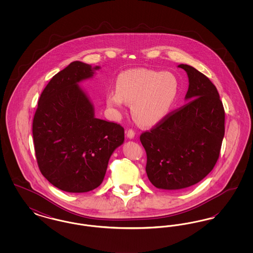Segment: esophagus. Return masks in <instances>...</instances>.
I'll return each instance as SVG.
<instances>
[{
    "mask_svg": "<svg viewBox=\"0 0 253 253\" xmlns=\"http://www.w3.org/2000/svg\"><path fill=\"white\" fill-rule=\"evenodd\" d=\"M134 134H135V132H134V131H133L132 129H129V130L127 131V136H128L129 138H133V137H134Z\"/></svg>",
    "mask_w": 253,
    "mask_h": 253,
    "instance_id": "34e87169",
    "label": "esophagus"
}]
</instances>
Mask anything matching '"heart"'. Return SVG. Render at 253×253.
Masks as SVG:
<instances>
[{"label":"heart","instance_id":"1","mask_svg":"<svg viewBox=\"0 0 253 253\" xmlns=\"http://www.w3.org/2000/svg\"><path fill=\"white\" fill-rule=\"evenodd\" d=\"M116 88L107 93L109 106L120 110L125 106V101L130 102L135 121L152 126L162 121L173 107L180 83L173 73L138 68L120 74Z\"/></svg>","mask_w":253,"mask_h":253}]
</instances>
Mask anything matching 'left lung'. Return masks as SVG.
<instances>
[{
  "label": "left lung",
  "mask_w": 253,
  "mask_h": 253,
  "mask_svg": "<svg viewBox=\"0 0 253 253\" xmlns=\"http://www.w3.org/2000/svg\"><path fill=\"white\" fill-rule=\"evenodd\" d=\"M178 67L189 77V102L139 137L148 178L164 190L185 189L206 177L216 164L225 134V110L216 87L193 66Z\"/></svg>",
  "instance_id": "obj_1"
}]
</instances>
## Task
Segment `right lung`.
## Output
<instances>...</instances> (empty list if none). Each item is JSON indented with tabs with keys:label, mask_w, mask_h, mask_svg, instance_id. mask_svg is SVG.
I'll list each match as a JSON object with an SVG mask.
<instances>
[{
	"label": "right lung",
	"mask_w": 253,
	"mask_h": 253,
	"mask_svg": "<svg viewBox=\"0 0 253 253\" xmlns=\"http://www.w3.org/2000/svg\"><path fill=\"white\" fill-rule=\"evenodd\" d=\"M93 74L91 65L82 61H73L56 74L40 96L33 119L39 169L53 186L67 193L97 188L111 155L124 141V128L96 119L78 84Z\"/></svg>",
	"instance_id": "obj_1"
}]
</instances>
